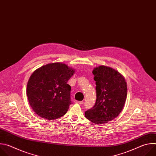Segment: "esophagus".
Returning a JSON list of instances; mask_svg holds the SVG:
<instances>
[{
	"label": "esophagus",
	"mask_w": 156,
	"mask_h": 156,
	"mask_svg": "<svg viewBox=\"0 0 156 156\" xmlns=\"http://www.w3.org/2000/svg\"><path fill=\"white\" fill-rule=\"evenodd\" d=\"M75 102L76 103V104H83L84 103L83 101H76V100L75 101Z\"/></svg>",
	"instance_id": "34e87169"
}]
</instances>
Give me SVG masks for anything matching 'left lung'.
Returning <instances> with one entry per match:
<instances>
[{
  "mask_svg": "<svg viewBox=\"0 0 156 156\" xmlns=\"http://www.w3.org/2000/svg\"><path fill=\"white\" fill-rule=\"evenodd\" d=\"M96 81V101L86 111L87 119L95 124H102L115 119L122 112L127 95L125 78L115 70L101 65L93 71Z\"/></svg>",
  "mask_w": 156,
  "mask_h": 156,
  "instance_id": "obj_1",
  "label": "left lung"
}]
</instances>
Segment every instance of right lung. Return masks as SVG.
I'll return each mask as SVG.
<instances>
[{"label": "right lung", "instance_id": "1", "mask_svg": "<svg viewBox=\"0 0 156 156\" xmlns=\"http://www.w3.org/2000/svg\"><path fill=\"white\" fill-rule=\"evenodd\" d=\"M75 71L61 63L44 65L31 75L27 84L29 103L39 116L55 120L67 112L72 104L71 86L67 84Z\"/></svg>", "mask_w": 156, "mask_h": 156}]
</instances>
